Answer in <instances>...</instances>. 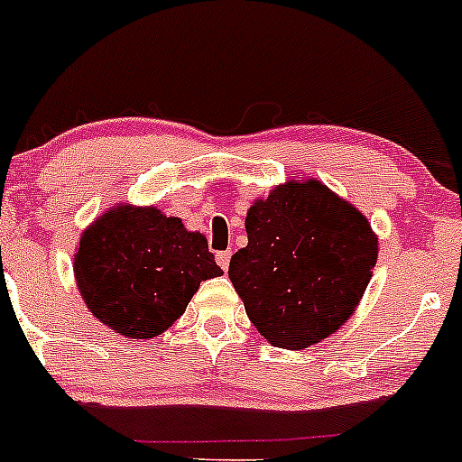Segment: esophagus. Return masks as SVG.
<instances>
[{
    "label": "esophagus",
    "instance_id": "1",
    "mask_svg": "<svg viewBox=\"0 0 462 462\" xmlns=\"http://www.w3.org/2000/svg\"><path fill=\"white\" fill-rule=\"evenodd\" d=\"M230 256H232V252H230V250H226V252H217V263H219L221 270H226V272H227V267H230Z\"/></svg>",
    "mask_w": 462,
    "mask_h": 462
}]
</instances>
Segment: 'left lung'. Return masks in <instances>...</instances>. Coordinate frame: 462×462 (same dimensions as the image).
<instances>
[{
	"instance_id": "8db88e82",
	"label": "left lung",
	"mask_w": 462,
	"mask_h": 462,
	"mask_svg": "<svg viewBox=\"0 0 462 462\" xmlns=\"http://www.w3.org/2000/svg\"><path fill=\"white\" fill-rule=\"evenodd\" d=\"M245 230L227 276L267 342L313 346L353 316L379 252L353 204L318 180H291L254 201Z\"/></svg>"
}]
</instances>
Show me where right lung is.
<instances>
[{
	"mask_svg": "<svg viewBox=\"0 0 462 462\" xmlns=\"http://www.w3.org/2000/svg\"><path fill=\"white\" fill-rule=\"evenodd\" d=\"M223 270L201 232L155 206H114L80 236L76 287L94 318L120 336H162L184 316L201 281Z\"/></svg>",
	"mask_w": 462,
	"mask_h": 462,
	"instance_id": "right-lung-1",
	"label": "right lung"
}]
</instances>
